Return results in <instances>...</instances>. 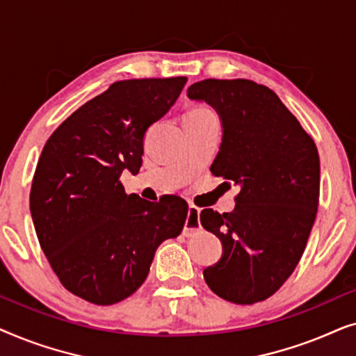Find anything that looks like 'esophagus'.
I'll list each match as a JSON object with an SVG mask.
<instances>
[{
    "instance_id": "34e87169",
    "label": "esophagus",
    "mask_w": 356,
    "mask_h": 356,
    "mask_svg": "<svg viewBox=\"0 0 356 356\" xmlns=\"http://www.w3.org/2000/svg\"><path fill=\"white\" fill-rule=\"evenodd\" d=\"M199 213H201V211H199L196 206H189L188 207V217H186V222H184V228H183V235L184 236H191L193 233L201 230Z\"/></svg>"
}]
</instances>
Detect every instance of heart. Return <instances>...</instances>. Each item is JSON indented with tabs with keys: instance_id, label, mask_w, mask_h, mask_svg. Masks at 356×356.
<instances>
[{
	"instance_id": "1",
	"label": "heart",
	"mask_w": 356,
	"mask_h": 356,
	"mask_svg": "<svg viewBox=\"0 0 356 356\" xmlns=\"http://www.w3.org/2000/svg\"><path fill=\"white\" fill-rule=\"evenodd\" d=\"M204 111H211V110L206 108V106H196V108L189 110L188 113H204Z\"/></svg>"
}]
</instances>
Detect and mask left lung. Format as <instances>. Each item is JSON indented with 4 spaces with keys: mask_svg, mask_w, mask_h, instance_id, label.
Returning <instances> with one entry per match:
<instances>
[{
    "mask_svg": "<svg viewBox=\"0 0 356 356\" xmlns=\"http://www.w3.org/2000/svg\"><path fill=\"white\" fill-rule=\"evenodd\" d=\"M188 97L220 116L222 144L211 172L240 186L233 212H201L202 227L223 250L204 279L232 303L264 301L303 256L319 204L318 149L269 87L206 79L188 87Z\"/></svg>",
    "mask_w": 356,
    "mask_h": 356,
    "instance_id": "8db88e82",
    "label": "left lung"
}]
</instances>
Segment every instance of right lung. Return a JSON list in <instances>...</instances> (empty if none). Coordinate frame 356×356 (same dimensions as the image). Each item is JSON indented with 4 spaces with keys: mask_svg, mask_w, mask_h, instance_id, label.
I'll list each match as a JSON object with an SVG mask.
<instances>
[{
    "mask_svg": "<svg viewBox=\"0 0 356 356\" xmlns=\"http://www.w3.org/2000/svg\"><path fill=\"white\" fill-rule=\"evenodd\" d=\"M186 77L111 84L47 140L31 189L37 238L71 293L108 306L144 284L160 243L188 217L178 196L150 202L126 194L123 170L139 172L144 136L172 108Z\"/></svg>",
    "mask_w": 356,
    "mask_h": 356,
    "instance_id": "obj_1",
    "label": "right lung"
}]
</instances>
